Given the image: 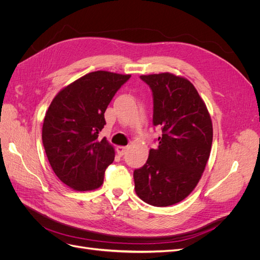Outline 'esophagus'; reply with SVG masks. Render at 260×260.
<instances>
[{"instance_id": "1", "label": "esophagus", "mask_w": 260, "mask_h": 260, "mask_svg": "<svg viewBox=\"0 0 260 260\" xmlns=\"http://www.w3.org/2000/svg\"><path fill=\"white\" fill-rule=\"evenodd\" d=\"M127 149H128L127 146H117L116 147V151L119 156H123L125 154V152H127Z\"/></svg>"}]
</instances>
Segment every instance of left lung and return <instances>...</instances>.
<instances>
[{
  "instance_id": "8db88e82",
  "label": "left lung",
  "mask_w": 260,
  "mask_h": 260,
  "mask_svg": "<svg viewBox=\"0 0 260 260\" xmlns=\"http://www.w3.org/2000/svg\"><path fill=\"white\" fill-rule=\"evenodd\" d=\"M153 92V123L161 127L158 147L149 149L143 167L133 172L143 202L166 207L183 201L205 170L212 143L208 109L195 86L170 73L140 76Z\"/></svg>"
}]
</instances>
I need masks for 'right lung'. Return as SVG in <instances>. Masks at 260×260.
Masks as SVG:
<instances>
[{
  "label": "right lung",
  "instance_id": "add662e5",
  "mask_svg": "<svg viewBox=\"0 0 260 260\" xmlns=\"http://www.w3.org/2000/svg\"><path fill=\"white\" fill-rule=\"evenodd\" d=\"M131 75L98 70L61 89L45 114L42 142L49 162L62 183L75 191L103 184L115 149L99 133L104 113L116 92Z\"/></svg>",
  "mask_w": 260,
  "mask_h": 260
}]
</instances>
